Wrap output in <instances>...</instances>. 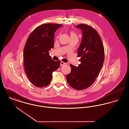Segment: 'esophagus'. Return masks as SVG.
<instances>
[{"mask_svg": "<svg viewBox=\"0 0 129 129\" xmlns=\"http://www.w3.org/2000/svg\"><path fill=\"white\" fill-rule=\"evenodd\" d=\"M65 64H66V63H65V62H64L61 61V62H60V66H62L65 65Z\"/></svg>", "mask_w": 129, "mask_h": 129, "instance_id": "1", "label": "esophagus"}]
</instances>
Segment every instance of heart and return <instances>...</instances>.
Listing matches in <instances>:
<instances>
[{"label": "heart", "mask_w": 129, "mask_h": 129, "mask_svg": "<svg viewBox=\"0 0 129 129\" xmlns=\"http://www.w3.org/2000/svg\"><path fill=\"white\" fill-rule=\"evenodd\" d=\"M70 34H71V37H77V35H76V33L73 31H71L70 32Z\"/></svg>", "instance_id": "obj_1"}]
</instances>
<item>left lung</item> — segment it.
<instances>
[{"mask_svg":"<svg viewBox=\"0 0 129 129\" xmlns=\"http://www.w3.org/2000/svg\"><path fill=\"white\" fill-rule=\"evenodd\" d=\"M83 33L78 50L80 64L76 67L71 64V72L66 75L69 85L76 90L88 88L96 81L103 67L104 59L103 43L98 33L92 26L79 24L76 26Z\"/></svg>","mask_w":129,"mask_h":129,"instance_id":"1","label":"left lung"}]
</instances>
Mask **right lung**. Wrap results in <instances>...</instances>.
<instances>
[{"mask_svg":"<svg viewBox=\"0 0 129 129\" xmlns=\"http://www.w3.org/2000/svg\"><path fill=\"white\" fill-rule=\"evenodd\" d=\"M62 25L51 23L40 25L31 33L25 44V73L31 83L37 87L48 86L53 72L60 66V61L53 60L48 52L54 47L55 31Z\"/></svg>","mask_w":129,"mask_h":129,"instance_id":"add662e5","label":"right lung"}]
</instances>
